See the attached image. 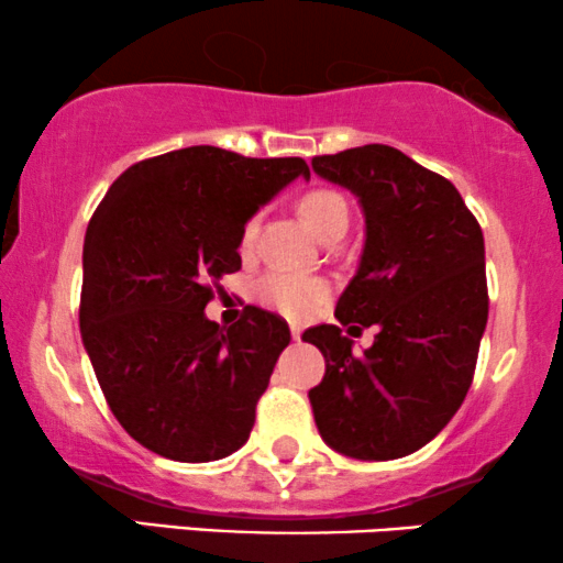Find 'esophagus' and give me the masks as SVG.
<instances>
[{
    "label": "esophagus",
    "mask_w": 563,
    "mask_h": 563,
    "mask_svg": "<svg viewBox=\"0 0 563 563\" xmlns=\"http://www.w3.org/2000/svg\"><path fill=\"white\" fill-rule=\"evenodd\" d=\"M290 334H294V340H301V334H303V330H301V327H290Z\"/></svg>",
    "instance_id": "34e87169"
}]
</instances>
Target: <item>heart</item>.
Instances as JSON below:
<instances>
[{"label":"heart","instance_id":"heart-1","mask_svg":"<svg viewBox=\"0 0 563 563\" xmlns=\"http://www.w3.org/2000/svg\"><path fill=\"white\" fill-rule=\"evenodd\" d=\"M301 216L319 239H327L334 231L347 229V202L334 189H311L301 199ZM262 216L254 212L241 229V249L249 252L257 244ZM330 294V286L322 277H301L290 273H267L257 283V296L280 314L303 319L317 309Z\"/></svg>","mask_w":563,"mask_h":563}]
</instances>
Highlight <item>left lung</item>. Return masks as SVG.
Here are the masks:
<instances>
[{"instance_id":"obj_1","label":"left lung","mask_w":563,"mask_h":563,"mask_svg":"<svg viewBox=\"0 0 563 563\" xmlns=\"http://www.w3.org/2000/svg\"><path fill=\"white\" fill-rule=\"evenodd\" d=\"M311 168L351 189L366 218L334 317L379 327L364 353L338 324L303 332L327 364L309 389L317 429L347 457H405L452 421L473 384L488 322L483 231L452 181L389 145L317 155Z\"/></svg>"}]
</instances>
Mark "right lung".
I'll return each instance as SVG.
<instances>
[{
	"label": "right lung",
	"instance_id": "obj_1",
	"mask_svg": "<svg viewBox=\"0 0 563 563\" xmlns=\"http://www.w3.org/2000/svg\"><path fill=\"white\" fill-rule=\"evenodd\" d=\"M298 176L301 158L181 147L126 168L92 212L82 345L117 421L161 457H229L252 433L290 330L257 306L225 330L205 306L241 269L246 220Z\"/></svg>",
	"mask_w": 563,
	"mask_h": 563
}]
</instances>
